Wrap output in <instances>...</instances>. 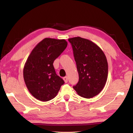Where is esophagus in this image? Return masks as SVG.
Instances as JSON below:
<instances>
[{"label":"esophagus","instance_id":"1","mask_svg":"<svg viewBox=\"0 0 133 133\" xmlns=\"http://www.w3.org/2000/svg\"><path fill=\"white\" fill-rule=\"evenodd\" d=\"M63 80H64L65 83H67V81H68V78H67V77H65L63 78Z\"/></svg>","mask_w":133,"mask_h":133}]
</instances>
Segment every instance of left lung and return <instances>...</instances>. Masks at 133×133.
I'll return each mask as SVG.
<instances>
[{
    "label": "left lung",
    "instance_id": "1",
    "mask_svg": "<svg viewBox=\"0 0 133 133\" xmlns=\"http://www.w3.org/2000/svg\"><path fill=\"white\" fill-rule=\"evenodd\" d=\"M79 74L73 88L85 98L97 95L103 90L108 75V63L103 51L94 42L79 36L69 39Z\"/></svg>",
    "mask_w": 133,
    "mask_h": 133
}]
</instances>
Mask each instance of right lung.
Listing matches in <instances>:
<instances>
[{"instance_id": "obj_1", "label": "right lung", "mask_w": 133, "mask_h": 133, "mask_svg": "<svg viewBox=\"0 0 133 133\" xmlns=\"http://www.w3.org/2000/svg\"><path fill=\"white\" fill-rule=\"evenodd\" d=\"M67 46L64 39L44 38L34 48L25 63L23 78L34 97L46 102L54 98L64 81L56 75L53 63Z\"/></svg>"}]
</instances>
